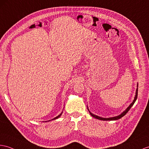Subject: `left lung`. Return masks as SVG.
Instances as JSON below:
<instances>
[{"label": "left lung", "instance_id": "1", "mask_svg": "<svg viewBox=\"0 0 149 149\" xmlns=\"http://www.w3.org/2000/svg\"><path fill=\"white\" fill-rule=\"evenodd\" d=\"M137 96H138V84H137V88H136V95H135V98H134V100H133V101L132 102V103L131 104H130V106H129L128 107H127L125 111H123L120 115L117 116H115V117L107 118H102V117H99V116H97V115H95V114H92V112L89 111L88 108V110L89 111V112H90V115H91L92 116H93V118H96V119H100V120H102V121H113V120H118V119H120V118H121L122 117L124 116L127 113V112H128L129 111V110L130 109H131V107L133 106L134 103L135 102V101H136V99H137Z\"/></svg>", "mask_w": 149, "mask_h": 149}]
</instances>
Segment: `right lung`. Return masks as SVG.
Listing matches in <instances>:
<instances>
[{
  "instance_id": "add662e5",
  "label": "right lung",
  "mask_w": 149,
  "mask_h": 149,
  "mask_svg": "<svg viewBox=\"0 0 149 149\" xmlns=\"http://www.w3.org/2000/svg\"><path fill=\"white\" fill-rule=\"evenodd\" d=\"M63 114V112H61V114H60L59 115H58L57 117H56V118H54V119H52V120H54V119H57V118H59V117L61 116V114Z\"/></svg>"
}]
</instances>
